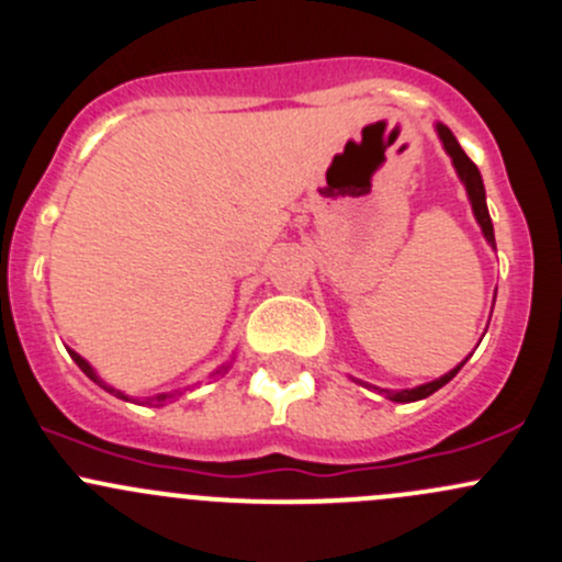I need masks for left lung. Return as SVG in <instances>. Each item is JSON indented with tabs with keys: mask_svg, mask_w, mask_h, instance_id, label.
<instances>
[{
	"mask_svg": "<svg viewBox=\"0 0 562 562\" xmlns=\"http://www.w3.org/2000/svg\"><path fill=\"white\" fill-rule=\"evenodd\" d=\"M436 128H439V137H441V142H445V150L450 153V158H452L454 169H458L460 180H463L465 191H469L471 206H474V215H476V221H480V226H482V234H484V239H487L490 245L495 247L493 221H490L487 202H484V186H482V175H480V169H476V164L471 161L469 156H465V153H463V147L458 145V139H454V134L450 132V128L445 126V123H439V126H436ZM460 366H463V363H460ZM460 366H458V369H452L450 374H445V376H439V380L428 382V385L412 387V390H398V393H395V390H380V393H385L390 401H398V404H409V401H420V398H428L430 393H436V390H439V387H445L447 382H450L452 376L458 374V371H460Z\"/></svg>",
	"mask_w": 562,
	"mask_h": 562,
	"instance_id": "8db88e82",
	"label": "left lung"
}]
</instances>
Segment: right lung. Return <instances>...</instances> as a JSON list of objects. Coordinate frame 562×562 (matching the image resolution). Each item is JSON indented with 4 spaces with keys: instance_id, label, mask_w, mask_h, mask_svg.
Masks as SVG:
<instances>
[{
    "instance_id": "obj_1",
    "label": "right lung",
    "mask_w": 562,
    "mask_h": 562,
    "mask_svg": "<svg viewBox=\"0 0 562 562\" xmlns=\"http://www.w3.org/2000/svg\"><path fill=\"white\" fill-rule=\"evenodd\" d=\"M69 356H72V360H75V363H78V366H80V369H82V371H86V374H88V376H91V380H93V382H99V380H97V374H93V369H91V366H88V363H86V360H82V358L78 356V352H72V350H69ZM223 369H228V366H223ZM223 369H221V371H223ZM221 371H217V374H221ZM99 385H102V382H99ZM102 387H104V390H110V393L121 395V398H126V395H123V393H117V390H112V387H108V385H102ZM167 398H172V395H158V398H150V401H158V404H161V401H167Z\"/></svg>"
}]
</instances>
